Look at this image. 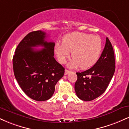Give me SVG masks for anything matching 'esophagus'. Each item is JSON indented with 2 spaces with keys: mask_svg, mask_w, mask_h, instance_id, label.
<instances>
[{
  "mask_svg": "<svg viewBox=\"0 0 129 129\" xmlns=\"http://www.w3.org/2000/svg\"><path fill=\"white\" fill-rule=\"evenodd\" d=\"M70 72V71L68 70H65V75H68V74H69Z\"/></svg>",
  "mask_w": 129,
  "mask_h": 129,
  "instance_id": "obj_1",
  "label": "esophagus"
}]
</instances>
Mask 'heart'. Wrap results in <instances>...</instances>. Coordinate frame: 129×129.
<instances>
[{
    "label": "heart",
    "instance_id": "obj_1",
    "mask_svg": "<svg viewBox=\"0 0 129 129\" xmlns=\"http://www.w3.org/2000/svg\"><path fill=\"white\" fill-rule=\"evenodd\" d=\"M103 49V42L99 36L91 34L73 32L63 38L62 43H57L54 51L60 63H66L72 52L73 60L69 67L82 69L92 67L98 60Z\"/></svg>",
    "mask_w": 129,
    "mask_h": 129
}]
</instances>
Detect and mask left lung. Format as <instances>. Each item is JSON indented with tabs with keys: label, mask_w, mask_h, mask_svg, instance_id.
<instances>
[{
	"label": "left lung",
	"mask_w": 129,
	"mask_h": 129,
	"mask_svg": "<svg viewBox=\"0 0 129 129\" xmlns=\"http://www.w3.org/2000/svg\"><path fill=\"white\" fill-rule=\"evenodd\" d=\"M115 70V54L109 39L106 38L105 47L96 63L90 69L76 73L75 92L79 99L92 101L107 89Z\"/></svg>",
	"instance_id": "1"
}]
</instances>
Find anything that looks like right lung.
I'll return each instance as SVG.
<instances>
[{
	"label": "right lung",
	"instance_id": "right-lung-1",
	"mask_svg": "<svg viewBox=\"0 0 129 129\" xmlns=\"http://www.w3.org/2000/svg\"><path fill=\"white\" fill-rule=\"evenodd\" d=\"M46 37L41 30L29 33L17 45L13 58L14 74L19 85L28 96L38 101L52 96L56 83L65 72L54 57L55 44L45 41ZM38 46L44 48H33Z\"/></svg>",
	"mask_w": 129,
	"mask_h": 129
}]
</instances>
